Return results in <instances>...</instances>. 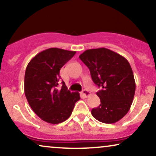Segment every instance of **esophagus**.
<instances>
[{
    "label": "esophagus",
    "mask_w": 156,
    "mask_h": 156,
    "mask_svg": "<svg viewBox=\"0 0 156 156\" xmlns=\"http://www.w3.org/2000/svg\"><path fill=\"white\" fill-rule=\"evenodd\" d=\"M82 94L84 96V97H87L90 95V92H89L88 90H87V89H84V90L82 91Z\"/></svg>",
    "instance_id": "34e87169"
}]
</instances>
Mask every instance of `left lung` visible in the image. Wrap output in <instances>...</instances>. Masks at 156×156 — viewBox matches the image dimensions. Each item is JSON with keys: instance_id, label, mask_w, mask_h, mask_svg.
<instances>
[{"instance_id": "obj_1", "label": "left lung", "mask_w": 156, "mask_h": 156, "mask_svg": "<svg viewBox=\"0 0 156 156\" xmlns=\"http://www.w3.org/2000/svg\"><path fill=\"white\" fill-rule=\"evenodd\" d=\"M80 59L90 71L101 104L92 108L91 114L100 122L114 123L127 114L133 102L136 82L126 59L108 49L101 48L84 51Z\"/></svg>"}]
</instances>
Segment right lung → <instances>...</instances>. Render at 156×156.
I'll return each mask as SVG.
<instances>
[{
	"label": "right lung",
	"instance_id": "right-lung-1",
	"mask_svg": "<svg viewBox=\"0 0 156 156\" xmlns=\"http://www.w3.org/2000/svg\"><path fill=\"white\" fill-rule=\"evenodd\" d=\"M75 51L52 48L35 55L27 66L25 94L33 112L42 120L57 124L71 116L79 92H70L65 82L58 88L60 69L72 59Z\"/></svg>",
	"mask_w": 156,
	"mask_h": 156
}]
</instances>
